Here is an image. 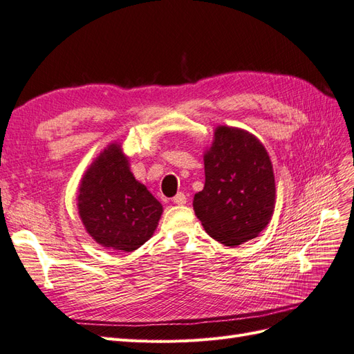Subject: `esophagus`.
Here are the masks:
<instances>
[{
	"label": "esophagus",
	"instance_id": "obj_1",
	"mask_svg": "<svg viewBox=\"0 0 354 354\" xmlns=\"http://www.w3.org/2000/svg\"><path fill=\"white\" fill-rule=\"evenodd\" d=\"M171 200H174L175 205H185L187 203V196L184 193H178Z\"/></svg>",
	"mask_w": 354,
	"mask_h": 354
}]
</instances>
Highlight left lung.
<instances>
[{
  "mask_svg": "<svg viewBox=\"0 0 354 354\" xmlns=\"http://www.w3.org/2000/svg\"><path fill=\"white\" fill-rule=\"evenodd\" d=\"M205 187L194 212L206 233L227 246L259 236L276 205V180L266 147L245 129L218 126L205 151Z\"/></svg>",
  "mask_w": 354,
  "mask_h": 354,
  "instance_id": "obj_1",
  "label": "left lung"
}]
</instances>
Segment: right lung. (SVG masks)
I'll return each instance as SVG.
<instances>
[{"label":"right lung","instance_id":"obj_1","mask_svg":"<svg viewBox=\"0 0 354 354\" xmlns=\"http://www.w3.org/2000/svg\"><path fill=\"white\" fill-rule=\"evenodd\" d=\"M78 215L88 236L109 250L133 252L153 237L163 206L130 171L121 144L113 142L80 180Z\"/></svg>","mask_w":354,"mask_h":354}]
</instances>
